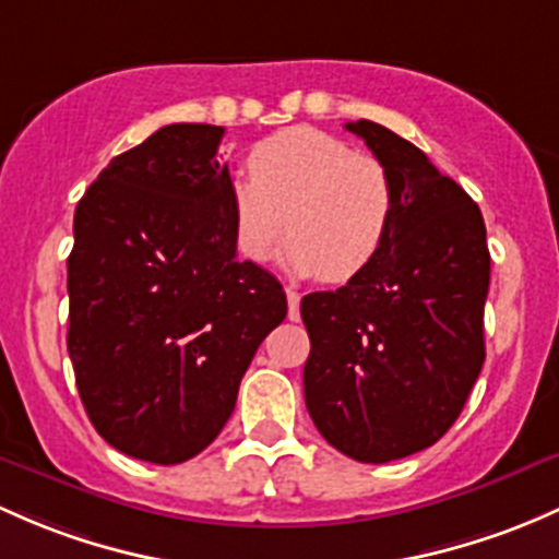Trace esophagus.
I'll return each instance as SVG.
<instances>
[{"instance_id":"obj_1","label":"esophagus","mask_w":559,"mask_h":559,"mask_svg":"<svg viewBox=\"0 0 559 559\" xmlns=\"http://www.w3.org/2000/svg\"><path fill=\"white\" fill-rule=\"evenodd\" d=\"M299 292L286 289V302H289V321H299Z\"/></svg>"}]
</instances>
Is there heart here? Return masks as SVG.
<instances>
[{"instance_id":"b5f03b06","label":"heart","mask_w":559,"mask_h":559,"mask_svg":"<svg viewBox=\"0 0 559 559\" xmlns=\"http://www.w3.org/2000/svg\"><path fill=\"white\" fill-rule=\"evenodd\" d=\"M230 181L235 249L267 262L289 227L284 260L299 275L343 284L374 262L393 225L391 176L348 141L297 126L249 152Z\"/></svg>"}]
</instances>
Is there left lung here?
Returning a JSON list of instances; mask_svg holds the SVG:
<instances>
[{
    "label": "left lung",
    "mask_w": 559,
    "mask_h": 559,
    "mask_svg": "<svg viewBox=\"0 0 559 559\" xmlns=\"http://www.w3.org/2000/svg\"><path fill=\"white\" fill-rule=\"evenodd\" d=\"M393 185V225L364 273L302 297L305 404L321 437L361 463L431 448L485 361L490 251L479 205L407 139L348 122Z\"/></svg>",
    "instance_id": "obj_1"
}]
</instances>
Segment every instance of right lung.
<instances>
[{"instance_id":"right-lung-1","label":"right lung","mask_w":559,"mask_h":559,"mask_svg":"<svg viewBox=\"0 0 559 559\" xmlns=\"http://www.w3.org/2000/svg\"><path fill=\"white\" fill-rule=\"evenodd\" d=\"M225 128L174 122L111 163L74 211L69 358L115 450L174 466L209 448L284 286L235 257Z\"/></svg>"}]
</instances>
